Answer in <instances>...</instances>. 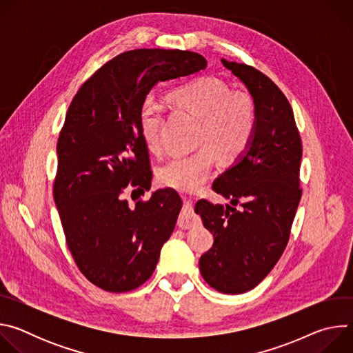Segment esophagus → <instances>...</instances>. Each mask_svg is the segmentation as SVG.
I'll return each instance as SVG.
<instances>
[{
	"instance_id": "obj_1",
	"label": "esophagus",
	"mask_w": 353,
	"mask_h": 353,
	"mask_svg": "<svg viewBox=\"0 0 353 353\" xmlns=\"http://www.w3.org/2000/svg\"><path fill=\"white\" fill-rule=\"evenodd\" d=\"M183 198V212L179 218V226L183 229H188L198 223V221L192 216L194 210V198L190 195H181Z\"/></svg>"
}]
</instances>
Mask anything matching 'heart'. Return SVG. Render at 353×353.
<instances>
[{"label":"heart","instance_id":"heart-1","mask_svg":"<svg viewBox=\"0 0 353 353\" xmlns=\"http://www.w3.org/2000/svg\"><path fill=\"white\" fill-rule=\"evenodd\" d=\"M174 102L201 117L196 131V152L174 157L158 170L162 185L181 191H192L203 185L218 163L243 154L253 139L257 112L250 94L229 90L216 77H199L173 92ZM163 105L154 96H148L139 110V131L150 152L162 148Z\"/></svg>","mask_w":353,"mask_h":353}]
</instances>
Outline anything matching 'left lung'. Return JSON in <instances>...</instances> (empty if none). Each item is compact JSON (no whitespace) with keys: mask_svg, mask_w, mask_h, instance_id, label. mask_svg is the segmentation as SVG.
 Returning <instances> with one entry per match:
<instances>
[{"mask_svg":"<svg viewBox=\"0 0 353 353\" xmlns=\"http://www.w3.org/2000/svg\"><path fill=\"white\" fill-rule=\"evenodd\" d=\"M222 64L248 89L257 121L247 152L212 184L240 208L207 199L195 204L215 237L199 259V271L218 292L240 294L271 272L289 241L301 198V139L286 96L267 75L247 64Z\"/></svg>","mask_w":353,"mask_h":353,"instance_id":"obj_1","label":"left lung"}]
</instances>
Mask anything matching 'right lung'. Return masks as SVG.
<instances>
[{
	"label": "right lung",
	"mask_w": 353,
	"mask_h": 353,
	"mask_svg": "<svg viewBox=\"0 0 353 353\" xmlns=\"http://www.w3.org/2000/svg\"><path fill=\"white\" fill-rule=\"evenodd\" d=\"M207 60L192 52L137 48L100 67L78 89L57 142L53 195L67 245L85 278L123 293L154 274L183 201L158 190L134 207L127 190L150 188L139 110L158 82L194 74Z\"/></svg>",
	"instance_id": "add662e5"
}]
</instances>
